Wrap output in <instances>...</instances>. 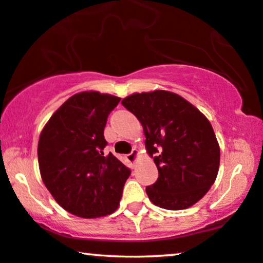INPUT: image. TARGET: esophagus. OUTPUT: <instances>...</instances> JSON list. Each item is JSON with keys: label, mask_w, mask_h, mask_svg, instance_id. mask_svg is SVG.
<instances>
[{"label": "esophagus", "mask_w": 263, "mask_h": 263, "mask_svg": "<svg viewBox=\"0 0 263 263\" xmlns=\"http://www.w3.org/2000/svg\"><path fill=\"white\" fill-rule=\"evenodd\" d=\"M138 156H139V151L136 149V148H133L132 152L129 153V154H127V160L129 161V163L134 164L135 160H136V158H138Z\"/></svg>", "instance_id": "obj_1"}]
</instances>
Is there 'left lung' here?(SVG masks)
Instances as JSON below:
<instances>
[{
  "instance_id": "1",
  "label": "left lung",
  "mask_w": 263,
  "mask_h": 263,
  "mask_svg": "<svg viewBox=\"0 0 263 263\" xmlns=\"http://www.w3.org/2000/svg\"><path fill=\"white\" fill-rule=\"evenodd\" d=\"M142 124L157 182L146 188L152 203L185 210L206 195L217 178L220 148L207 117L176 93L157 89L122 100Z\"/></svg>"
}]
</instances>
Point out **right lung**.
I'll return each mask as SVG.
<instances>
[{"label":"right lung","instance_id":"1","mask_svg":"<svg viewBox=\"0 0 263 263\" xmlns=\"http://www.w3.org/2000/svg\"><path fill=\"white\" fill-rule=\"evenodd\" d=\"M120 100L97 91L77 93L56 110L39 136L43 182L56 202L77 217L114 213L130 176L112 153H104V128Z\"/></svg>","mask_w":263,"mask_h":263}]
</instances>
